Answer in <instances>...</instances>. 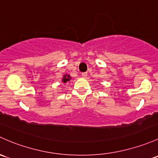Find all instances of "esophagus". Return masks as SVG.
I'll list each match as a JSON object with an SVG mask.
<instances>
[{
	"instance_id": "1",
	"label": "esophagus",
	"mask_w": 158,
	"mask_h": 158,
	"mask_svg": "<svg viewBox=\"0 0 158 158\" xmlns=\"http://www.w3.org/2000/svg\"><path fill=\"white\" fill-rule=\"evenodd\" d=\"M87 76H88V73L87 72L82 73V76L83 78H86V77H87Z\"/></svg>"
}]
</instances>
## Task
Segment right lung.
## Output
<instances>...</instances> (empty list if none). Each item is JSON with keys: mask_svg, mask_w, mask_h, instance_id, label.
Segmentation results:
<instances>
[{"mask_svg": "<svg viewBox=\"0 0 158 158\" xmlns=\"http://www.w3.org/2000/svg\"><path fill=\"white\" fill-rule=\"evenodd\" d=\"M70 78L71 77H69V76H68V75H65V76H64V79H63V82L65 83V82H67V81H69Z\"/></svg>", "mask_w": 158, "mask_h": 158, "instance_id": "1", "label": "right lung"}]
</instances>
